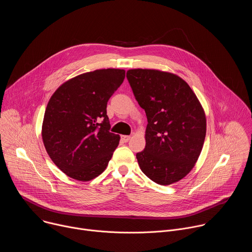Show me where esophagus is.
I'll use <instances>...</instances> for the list:
<instances>
[{
  "label": "esophagus",
  "mask_w": 252,
  "mask_h": 252,
  "mask_svg": "<svg viewBox=\"0 0 252 252\" xmlns=\"http://www.w3.org/2000/svg\"><path fill=\"white\" fill-rule=\"evenodd\" d=\"M121 139H122L123 142H127L130 139V136L129 135H122Z\"/></svg>",
  "instance_id": "esophagus-1"
}]
</instances>
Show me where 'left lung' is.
<instances>
[{
    "label": "left lung",
    "mask_w": 252,
    "mask_h": 252,
    "mask_svg": "<svg viewBox=\"0 0 252 252\" xmlns=\"http://www.w3.org/2000/svg\"><path fill=\"white\" fill-rule=\"evenodd\" d=\"M126 78L148 126L146 148L136 154L141 171L158 185L184 178L194 166L206 133L202 106L176 75L158 69H128Z\"/></svg>",
    "instance_id": "obj_1"
}]
</instances>
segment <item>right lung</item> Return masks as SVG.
Returning <instances> with one entry per match:
<instances>
[{
	"mask_svg": "<svg viewBox=\"0 0 252 252\" xmlns=\"http://www.w3.org/2000/svg\"><path fill=\"white\" fill-rule=\"evenodd\" d=\"M125 76L124 69H95L65 82L50 98L43 141L67 176L89 182L106 168L120 141V135L110 131L106 104Z\"/></svg>",
	"mask_w": 252,
	"mask_h": 252,
	"instance_id": "right-lung-1",
	"label": "right lung"
}]
</instances>
